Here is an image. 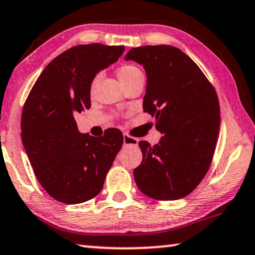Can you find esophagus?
Instances as JSON below:
<instances>
[{
    "label": "esophagus",
    "instance_id": "1",
    "mask_svg": "<svg viewBox=\"0 0 255 255\" xmlns=\"http://www.w3.org/2000/svg\"><path fill=\"white\" fill-rule=\"evenodd\" d=\"M123 143L124 145H136L137 144V139L133 136H130L128 134L123 135Z\"/></svg>",
    "mask_w": 255,
    "mask_h": 255
}]
</instances>
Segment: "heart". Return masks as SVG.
<instances>
[{
  "instance_id": "1",
  "label": "heart",
  "mask_w": 255,
  "mask_h": 255,
  "mask_svg": "<svg viewBox=\"0 0 255 255\" xmlns=\"http://www.w3.org/2000/svg\"><path fill=\"white\" fill-rule=\"evenodd\" d=\"M141 71L136 68V66L134 65H131V64H125V65H122L121 68L118 70V77L120 79V81L122 82V85H127V83H128L130 81H132L133 79L136 78L137 76H140ZM99 77L100 76H96L94 78L93 82H91V87L90 89L91 91H93L95 89L96 85H97V82L99 80Z\"/></svg>"
}]
</instances>
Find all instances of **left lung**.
I'll list each match as a JSON object with an SVG mask.
<instances>
[{
    "mask_svg": "<svg viewBox=\"0 0 255 255\" xmlns=\"http://www.w3.org/2000/svg\"><path fill=\"white\" fill-rule=\"evenodd\" d=\"M142 64L147 74L143 111L162 136L140 141L142 162L133 170L139 190L169 201L190 194L209 169L220 127L216 90L199 66L170 45L131 48L125 61Z\"/></svg>",
    "mask_w": 255,
    "mask_h": 255,
    "instance_id": "1",
    "label": "left lung"
}]
</instances>
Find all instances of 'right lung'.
Segmentation results:
<instances>
[{"label": "right lung", "mask_w": 255, "mask_h": 255, "mask_svg": "<svg viewBox=\"0 0 255 255\" xmlns=\"http://www.w3.org/2000/svg\"><path fill=\"white\" fill-rule=\"evenodd\" d=\"M124 49L103 44L69 48L46 66L24 103L23 148L40 185L57 201L77 204L95 198L122 148L118 128L102 137L80 133L74 115L89 110L96 74Z\"/></svg>", "instance_id": "obj_1"}]
</instances>
